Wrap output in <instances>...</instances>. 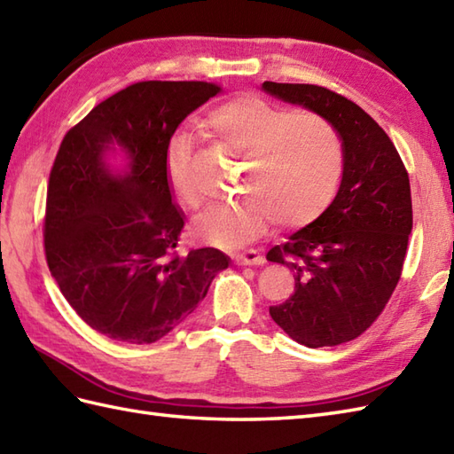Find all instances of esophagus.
I'll return each instance as SVG.
<instances>
[{
  "instance_id": "esophagus-1",
  "label": "esophagus",
  "mask_w": 454,
  "mask_h": 454,
  "mask_svg": "<svg viewBox=\"0 0 454 454\" xmlns=\"http://www.w3.org/2000/svg\"><path fill=\"white\" fill-rule=\"evenodd\" d=\"M234 262H236L238 265H255V267H259V265L265 263V257H263L262 254L254 252V249H249V252L236 254V255H234Z\"/></svg>"
}]
</instances>
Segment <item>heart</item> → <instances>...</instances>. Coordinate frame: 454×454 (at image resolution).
I'll list each match as a JSON object with an SVG mask.
<instances>
[{"label": "heart", "instance_id": "obj_1", "mask_svg": "<svg viewBox=\"0 0 454 454\" xmlns=\"http://www.w3.org/2000/svg\"><path fill=\"white\" fill-rule=\"evenodd\" d=\"M205 130L218 146L242 158V199L202 215L195 234L222 249L244 247L269 222L296 228L312 222L332 200L341 177L343 153L333 127L312 113H288L277 105L238 95L208 113ZM191 142L171 140L166 156L169 185L189 208L207 200L189 176Z\"/></svg>", "mask_w": 454, "mask_h": 454}]
</instances>
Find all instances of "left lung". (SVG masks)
I'll use <instances>...</instances> for the list:
<instances>
[{"instance_id": "1", "label": "left lung", "mask_w": 454, "mask_h": 454, "mask_svg": "<svg viewBox=\"0 0 454 454\" xmlns=\"http://www.w3.org/2000/svg\"><path fill=\"white\" fill-rule=\"evenodd\" d=\"M262 90L320 114L343 146L332 205L269 249L267 262L294 271V294L269 314L312 349L351 341L380 316L400 281L411 234L408 171L388 134L353 101L308 83L265 82Z\"/></svg>"}]
</instances>
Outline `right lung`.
Returning <instances> with one entry per match:
<instances>
[{
    "mask_svg": "<svg viewBox=\"0 0 454 454\" xmlns=\"http://www.w3.org/2000/svg\"><path fill=\"white\" fill-rule=\"evenodd\" d=\"M222 90L140 82L99 103L66 134L46 192L44 252L82 320L114 341L153 343L195 310L230 257L171 255L185 215L166 156L189 114Z\"/></svg>",
    "mask_w": 454,
    "mask_h": 454,
    "instance_id": "right-lung-1",
    "label": "right lung"
}]
</instances>
